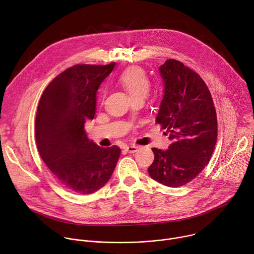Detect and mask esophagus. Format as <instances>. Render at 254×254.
Segmentation results:
<instances>
[{
	"label": "esophagus",
	"mask_w": 254,
	"mask_h": 254,
	"mask_svg": "<svg viewBox=\"0 0 254 254\" xmlns=\"http://www.w3.org/2000/svg\"><path fill=\"white\" fill-rule=\"evenodd\" d=\"M127 152H129V153H133V152H136L137 151V149H138V147L137 146H135V145H127V146H126V148H125Z\"/></svg>",
	"instance_id": "esophagus-1"
}]
</instances>
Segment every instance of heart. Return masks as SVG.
<instances>
[{"label":"heart","instance_id":"obj_1","mask_svg":"<svg viewBox=\"0 0 254 254\" xmlns=\"http://www.w3.org/2000/svg\"><path fill=\"white\" fill-rule=\"evenodd\" d=\"M119 81L127 92L131 100L137 98H145L149 93L150 83L144 72L140 67H130L123 71L119 76ZM105 91L99 95V100H103Z\"/></svg>","mask_w":254,"mask_h":254}]
</instances>
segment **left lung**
Returning a JSON list of instances; mask_svg holds the SVG:
<instances>
[{
  "label": "left lung",
  "instance_id": "left-lung-1",
  "mask_svg": "<svg viewBox=\"0 0 254 254\" xmlns=\"http://www.w3.org/2000/svg\"><path fill=\"white\" fill-rule=\"evenodd\" d=\"M164 94L155 122L173 142L152 148L148 174L155 182L179 188L194 180L209 162L217 139V119L210 92L198 73L177 60L158 68Z\"/></svg>",
  "mask_w": 254,
  "mask_h": 254
}]
</instances>
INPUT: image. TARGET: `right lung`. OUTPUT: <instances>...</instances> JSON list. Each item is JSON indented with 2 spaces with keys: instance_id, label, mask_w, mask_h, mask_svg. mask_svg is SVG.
<instances>
[{
  "instance_id": "obj_1",
  "label": "right lung",
  "mask_w": 254,
  "mask_h": 254,
  "mask_svg": "<svg viewBox=\"0 0 254 254\" xmlns=\"http://www.w3.org/2000/svg\"><path fill=\"white\" fill-rule=\"evenodd\" d=\"M115 63L75 64L57 75L43 93L36 117V141L44 162L65 189L90 194L111 179L121 148L90 140L84 123L96 114L97 93Z\"/></svg>"
}]
</instances>
